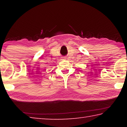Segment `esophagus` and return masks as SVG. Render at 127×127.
<instances>
[{
  "mask_svg": "<svg viewBox=\"0 0 127 127\" xmlns=\"http://www.w3.org/2000/svg\"><path fill=\"white\" fill-rule=\"evenodd\" d=\"M63 59H65V57H63Z\"/></svg>",
  "mask_w": 127,
  "mask_h": 127,
  "instance_id": "34e87169",
  "label": "esophagus"
}]
</instances>
